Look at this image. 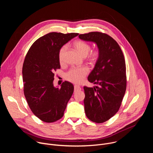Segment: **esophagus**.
<instances>
[{
    "instance_id": "esophagus-1",
    "label": "esophagus",
    "mask_w": 153,
    "mask_h": 153,
    "mask_svg": "<svg viewBox=\"0 0 153 153\" xmlns=\"http://www.w3.org/2000/svg\"><path fill=\"white\" fill-rule=\"evenodd\" d=\"M81 90V88L78 85H74V91Z\"/></svg>"
}]
</instances>
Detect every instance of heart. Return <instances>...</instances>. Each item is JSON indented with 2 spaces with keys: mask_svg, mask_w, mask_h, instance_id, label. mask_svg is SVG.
Here are the masks:
<instances>
[{
  "mask_svg": "<svg viewBox=\"0 0 153 153\" xmlns=\"http://www.w3.org/2000/svg\"><path fill=\"white\" fill-rule=\"evenodd\" d=\"M73 46L82 57H86L91 50V45L89 43L82 40H76L73 43ZM67 50V46H62L59 51V60L60 63H63L64 60L65 53ZM100 52L98 50H95L90 53L88 55V59L90 63H95L99 59ZM88 73V69L85 67L79 68H73L70 69L66 74L65 77L69 82L74 83H81L84 78Z\"/></svg>",
  "mask_w": 153,
  "mask_h": 153,
  "instance_id": "1",
  "label": "heart"
}]
</instances>
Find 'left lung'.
<instances>
[{
	"label": "left lung",
	"instance_id": "1",
	"mask_svg": "<svg viewBox=\"0 0 153 153\" xmlns=\"http://www.w3.org/2000/svg\"><path fill=\"white\" fill-rule=\"evenodd\" d=\"M85 41L96 43L100 56L88 77L97 84L84 86V108L86 117L93 122L103 123L119 111L126 88V65L122 50L111 36L100 32L80 34Z\"/></svg>",
	"mask_w": 153,
	"mask_h": 153
}]
</instances>
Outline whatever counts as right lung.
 <instances>
[{"label":"right lung","instance_id":"obj_1","mask_svg":"<svg viewBox=\"0 0 153 153\" xmlns=\"http://www.w3.org/2000/svg\"><path fill=\"white\" fill-rule=\"evenodd\" d=\"M79 33H50L36 40L29 49L22 68L24 92L33 114L43 122L61 119L73 91V85L65 81L60 88L53 85L54 72L60 68V48Z\"/></svg>","mask_w":153,"mask_h":153}]
</instances>
